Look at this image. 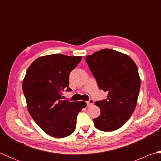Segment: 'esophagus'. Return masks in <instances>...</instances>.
<instances>
[{"mask_svg": "<svg viewBox=\"0 0 161 161\" xmlns=\"http://www.w3.org/2000/svg\"><path fill=\"white\" fill-rule=\"evenodd\" d=\"M93 103H94V100L93 99H90V100L87 102V106L88 107H90V106H91L92 104H93Z\"/></svg>", "mask_w": 161, "mask_h": 161, "instance_id": "esophagus-1", "label": "esophagus"}]
</instances>
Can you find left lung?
I'll return each mask as SVG.
<instances>
[{
	"instance_id": "left-lung-1",
	"label": "left lung",
	"mask_w": 161,
	"mask_h": 161,
	"mask_svg": "<svg viewBox=\"0 0 161 161\" xmlns=\"http://www.w3.org/2000/svg\"><path fill=\"white\" fill-rule=\"evenodd\" d=\"M86 61L100 89L108 93L106 100L95 103L101 114L94 125L113 131L124 125L134 111L141 88L138 68L131 57L111 49L88 55Z\"/></svg>"
}]
</instances>
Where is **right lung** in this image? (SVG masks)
Instances as JSON below:
<instances>
[{"label":"right lung","instance_id":"obj_1","mask_svg":"<svg viewBox=\"0 0 161 161\" xmlns=\"http://www.w3.org/2000/svg\"><path fill=\"white\" fill-rule=\"evenodd\" d=\"M82 57L54 54L37 58L27 70L23 91L27 108L43 131L54 138H64L74 132L79 112L85 102L61 100L62 92L70 91L69 75Z\"/></svg>","mask_w":161,"mask_h":161}]
</instances>
